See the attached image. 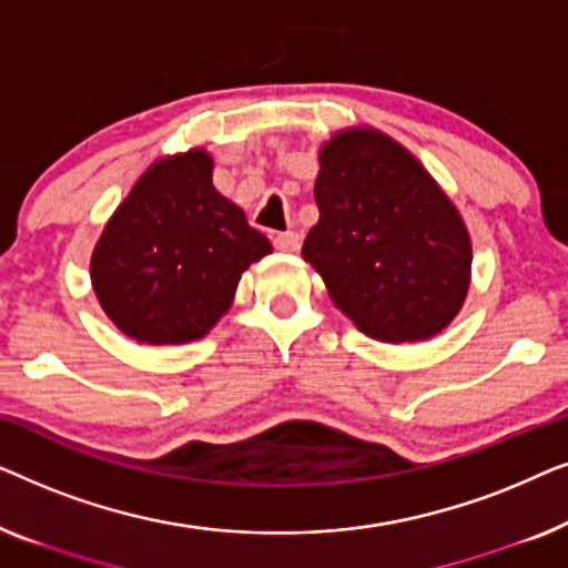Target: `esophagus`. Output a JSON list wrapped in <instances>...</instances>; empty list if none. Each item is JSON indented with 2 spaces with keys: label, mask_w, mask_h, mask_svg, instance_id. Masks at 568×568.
Returning a JSON list of instances; mask_svg holds the SVG:
<instances>
[{
  "label": "esophagus",
  "mask_w": 568,
  "mask_h": 568,
  "mask_svg": "<svg viewBox=\"0 0 568 568\" xmlns=\"http://www.w3.org/2000/svg\"><path fill=\"white\" fill-rule=\"evenodd\" d=\"M302 237L297 235V232H278V235L274 237V245L276 251H284V253H294L300 247Z\"/></svg>",
  "instance_id": "1"
}]
</instances>
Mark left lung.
<instances>
[{
    "instance_id": "8db88e82",
    "label": "left lung",
    "mask_w": 568,
    "mask_h": 568,
    "mask_svg": "<svg viewBox=\"0 0 568 568\" xmlns=\"http://www.w3.org/2000/svg\"><path fill=\"white\" fill-rule=\"evenodd\" d=\"M315 204L302 258L356 328L403 344L453 323L470 286V235L406 146L377 129L338 131L321 150Z\"/></svg>"
}]
</instances>
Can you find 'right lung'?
Instances as JSON below:
<instances>
[{"label":"right lung","instance_id":"right-lung-1","mask_svg":"<svg viewBox=\"0 0 568 568\" xmlns=\"http://www.w3.org/2000/svg\"><path fill=\"white\" fill-rule=\"evenodd\" d=\"M212 154L146 168L108 220L90 261L100 307L139 344H189L227 313L251 263L271 253L245 212L212 183Z\"/></svg>","mask_w":568,"mask_h":568}]
</instances>
